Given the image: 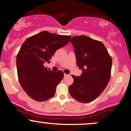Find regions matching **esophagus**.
<instances>
[{
	"instance_id": "1",
	"label": "esophagus",
	"mask_w": 131,
	"mask_h": 131,
	"mask_svg": "<svg viewBox=\"0 0 131 131\" xmlns=\"http://www.w3.org/2000/svg\"><path fill=\"white\" fill-rule=\"evenodd\" d=\"M68 76V74H64V77H67V76Z\"/></svg>"
}]
</instances>
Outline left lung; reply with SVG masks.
<instances>
[{"label": "left lung", "mask_w": 131, "mask_h": 131, "mask_svg": "<svg viewBox=\"0 0 131 131\" xmlns=\"http://www.w3.org/2000/svg\"><path fill=\"white\" fill-rule=\"evenodd\" d=\"M71 43L74 48L76 63L82 70L80 76L72 75L69 87L71 97L82 103L91 102L102 94L111 77L112 60L103 43L86 36H76Z\"/></svg>", "instance_id": "8db88e82"}]
</instances>
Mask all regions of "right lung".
Instances as JSON below:
<instances>
[{
  "label": "right lung",
  "instance_id": "add662e5",
  "mask_svg": "<svg viewBox=\"0 0 131 131\" xmlns=\"http://www.w3.org/2000/svg\"><path fill=\"white\" fill-rule=\"evenodd\" d=\"M71 37L42 31L28 37L22 44L16 56L18 78L22 88L33 100L46 101L55 95L64 73L60 70L52 71L43 64L50 62L56 50L66 46Z\"/></svg>",
  "mask_w": 131,
  "mask_h": 131
}]
</instances>
